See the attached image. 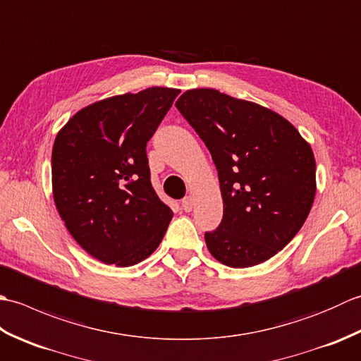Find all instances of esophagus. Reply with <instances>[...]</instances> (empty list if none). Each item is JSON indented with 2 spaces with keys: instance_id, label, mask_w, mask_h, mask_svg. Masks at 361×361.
Masks as SVG:
<instances>
[{
  "instance_id": "obj_1",
  "label": "esophagus",
  "mask_w": 361,
  "mask_h": 361,
  "mask_svg": "<svg viewBox=\"0 0 361 361\" xmlns=\"http://www.w3.org/2000/svg\"><path fill=\"white\" fill-rule=\"evenodd\" d=\"M181 206H183V209H185L186 212H190V211H192V208H194V197L188 195V197L183 198Z\"/></svg>"
}]
</instances>
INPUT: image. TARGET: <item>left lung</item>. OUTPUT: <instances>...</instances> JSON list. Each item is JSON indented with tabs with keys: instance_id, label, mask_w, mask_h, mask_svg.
Here are the masks:
<instances>
[{
	"instance_id": "obj_1",
	"label": "left lung",
	"mask_w": 361,
	"mask_h": 361,
	"mask_svg": "<svg viewBox=\"0 0 361 361\" xmlns=\"http://www.w3.org/2000/svg\"><path fill=\"white\" fill-rule=\"evenodd\" d=\"M175 106L219 172L224 219L204 234L206 247L233 268L265 262L298 234L315 200L310 144L276 111L212 88L188 90Z\"/></svg>"
}]
</instances>
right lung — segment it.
Segmentation results:
<instances>
[{
  "label": "right lung",
  "mask_w": 361,
  "mask_h": 361,
  "mask_svg": "<svg viewBox=\"0 0 361 361\" xmlns=\"http://www.w3.org/2000/svg\"><path fill=\"white\" fill-rule=\"evenodd\" d=\"M178 94L152 87L102 99L54 141V203L74 240L106 265L147 259L173 217L152 188L145 145Z\"/></svg>",
  "instance_id": "right-lung-1"
}]
</instances>
